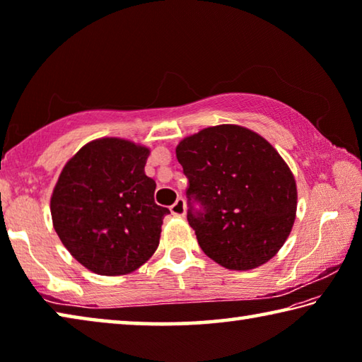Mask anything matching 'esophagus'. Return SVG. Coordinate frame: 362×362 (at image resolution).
<instances>
[{
    "instance_id": "obj_1",
    "label": "esophagus",
    "mask_w": 362,
    "mask_h": 362,
    "mask_svg": "<svg viewBox=\"0 0 362 362\" xmlns=\"http://www.w3.org/2000/svg\"><path fill=\"white\" fill-rule=\"evenodd\" d=\"M170 212H173V216L175 217L185 216V201H183V198H179L173 206H170Z\"/></svg>"
}]
</instances>
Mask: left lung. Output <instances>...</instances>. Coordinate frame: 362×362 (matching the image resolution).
Masks as SVG:
<instances>
[{"label": "left lung", "instance_id": "1", "mask_svg": "<svg viewBox=\"0 0 362 362\" xmlns=\"http://www.w3.org/2000/svg\"><path fill=\"white\" fill-rule=\"evenodd\" d=\"M175 155L188 179L187 214L203 252L246 272L272 260L291 235L297 185L276 148L238 124L206 127L180 140Z\"/></svg>", "mask_w": 362, "mask_h": 362}]
</instances>
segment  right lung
Segmentation results:
<instances>
[{
	"label": "right lung",
	"mask_w": 362,
	"mask_h": 362,
	"mask_svg": "<svg viewBox=\"0 0 362 362\" xmlns=\"http://www.w3.org/2000/svg\"><path fill=\"white\" fill-rule=\"evenodd\" d=\"M150 148L118 137L86 144L65 164L51 196L54 230L90 272L119 276L155 254L168 207L145 174Z\"/></svg>",
	"instance_id": "add662e5"
}]
</instances>
